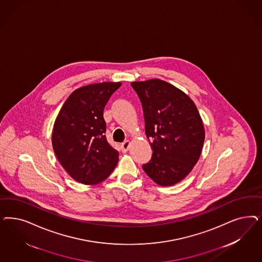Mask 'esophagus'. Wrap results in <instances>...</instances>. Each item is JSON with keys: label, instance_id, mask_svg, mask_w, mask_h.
<instances>
[{"label": "esophagus", "instance_id": "esophagus-1", "mask_svg": "<svg viewBox=\"0 0 262 262\" xmlns=\"http://www.w3.org/2000/svg\"><path fill=\"white\" fill-rule=\"evenodd\" d=\"M129 147H130V142L129 141H125V142H123L121 144V150H122V152L128 151Z\"/></svg>", "mask_w": 262, "mask_h": 262}]
</instances>
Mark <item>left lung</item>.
<instances>
[{
    "label": "left lung",
    "instance_id": "8db88e82",
    "mask_svg": "<svg viewBox=\"0 0 262 262\" xmlns=\"http://www.w3.org/2000/svg\"><path fill=\"white\" fill-rule=\"evenodd\" d=\"M131 85L142 102L153 151L143 169L158 185H174L200 159L205 137L200 113L187 94L160 79Z\"/></svg>",
    "mask_w": 262,
    "mask_h": 262
}]
</instances>
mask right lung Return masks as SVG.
I'll return each instance as SVG.
<instances>
[{"label": "right lung", "instance_id": "1", "mask_svg": "<svg viewBox=\"0 0 262 262\" xmlns=\"http://www.w3.org/2000/svg\"><path fill=\"white\" fill-rule=\"evenodd\" d=\"M120 85L119 82H104L77 89L56 118L52 132L53 149L62 168L80 183H100L118 164V151L105 136L103 111Z\"/></svg>", "mask_w": 262, "mask_h": 262}]
</instances>
